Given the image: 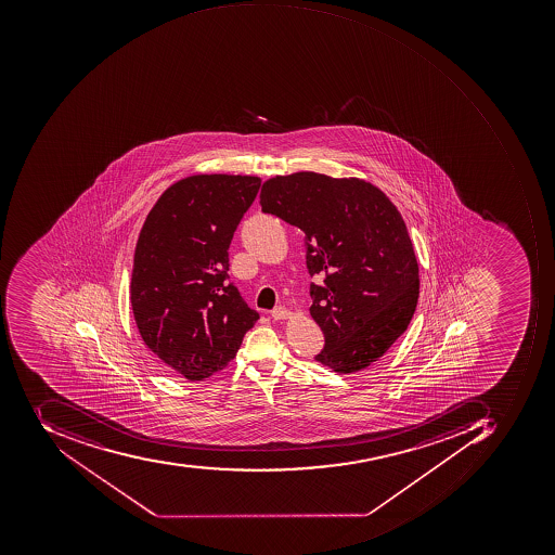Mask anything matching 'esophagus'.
Returning a JSON list of instances; mask_svg holds the SVG:
<instances>
[{"instance_id": "1", "label": "esophagus", "mask_w": 555, "mask_h": 555, "mask_svg": "<svg viewBox=\"0 0 555 555\" xmlns=\"http://www.w3.org/2000/svg\"><path fill=\"white\" fill-rule=\"evenodd\" d=\"M271 317L274 320H287V318L293 317V313L287 308H284V306H278V308L271 311Z\"/></svg>"}]
</instances>
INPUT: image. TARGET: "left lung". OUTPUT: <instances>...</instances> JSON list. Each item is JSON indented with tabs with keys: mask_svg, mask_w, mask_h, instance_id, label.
I'll list each match as a JSON object with an SVG mask.
<instances>
[{
	"mask_svg": "<svg viewBox=\"0 0 555 555\" xmlns=\"http://www.w3.org/2000/svg\"><path fill=\"white\" fill-rule=\"evenodd\" d=\"M260 207L305 232L311 318L324 335L314 357L336 374H354L384 357L408 330L418 299V264L400 211L362 178L299 171L275 175Z\"/></svg>",
	"mask_w": 555,
	"mask_h": 555,
	"instance_id": "1",
	"label": "left lung"
}]
</instances>
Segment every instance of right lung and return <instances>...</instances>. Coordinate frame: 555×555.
Listing matches in <instances>:
<instances>
[{"label": "right lung", "mask_w": 555, "mask_h": 555, "mask_svg": "<svg viewBox=\"0 0 555 555\" xmlns=\"http://www.w3.org/2000/svg\"><path fill=\"white\" fill-rule=\"evenodd\" d=\"M250 175H192L162 193L132 260V317L159 365L186 380L225 369L259 314L229 281V245L259 192Z\"/></svg>", "instance_id": "add662e5"}]
</instances>
